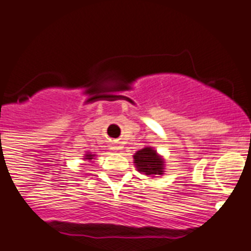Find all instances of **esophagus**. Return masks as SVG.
Wrapping results in <instances>:
<instances>
[{"label": "esophagus", "mask_w": 251, "mask_h": 251, "mask_svg": "<svg viewBox=\"0 0 251 251\" xmlns=\"http://www.w3.org/2000/svg\"><path fill=\"white\" fill-rule=\"evenodd\" d=\"M112 149H119V147H112Z\"/></svg>", "instance_id": "esophagus-1"}]
</instances>
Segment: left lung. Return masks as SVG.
<instances>
[{"mask_svg":"<svg viewBox=\"0 0 251 251\" xmlns=\"http://www.w3.org/2000/svg\"><path fill=\"white\" fill-rule=\"evenodd\" d=\"M134 163L139 172H144L147 176L162 175L163 161L151 148H144L138 151L134 155Z\"/></svg>","mask_w":251,"mask_h":251,"instance_id":"left-lung-1","label":"left lung"}]
</instances>
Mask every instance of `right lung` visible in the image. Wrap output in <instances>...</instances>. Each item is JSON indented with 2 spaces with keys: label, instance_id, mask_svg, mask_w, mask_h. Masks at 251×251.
<instances>
[{
  "label": "right lung",
  "instance_id": "right-lung-1",
  "mask_svg": "<svg viewBox=\"0 0 251 251\" xmlns=\"http://www.w3.org/2000/svg\"><path fill=\"white\" fill-rule=\"evenodd\" d=\"M94 154H86V158L85 159H92V157H93Z\"/></svg>",
  "mask_w": 251,
  "mask_h": 251
}]
</instances>
